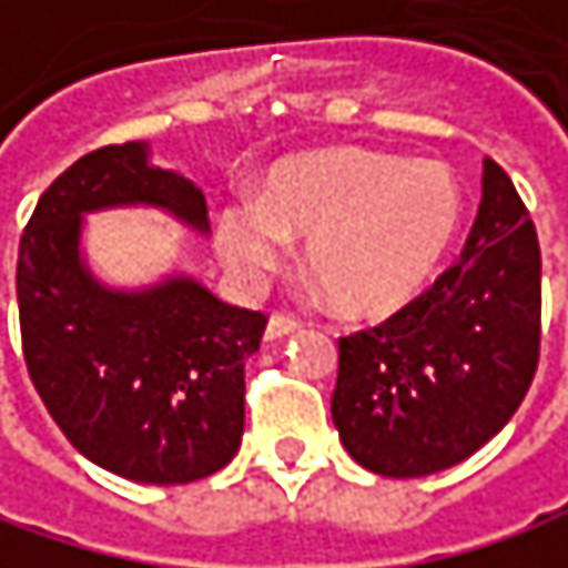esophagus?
Instances as JSON below:
<instances>
[{
  "instance_id": "esophagus-1",
  "label": "esophagus",
  "mask_w": 568,
  "mask_h": 568,
  "mask_svg": "<svg viewBox=\"0 0 568 568\" xmlns=\"http://www.w3.org/2000/svg\"><path fill=\"white\" fill-rule=\"evenodd\" d=\"M296 329H300V320H293V316H286V313H272L268 323H265V339L275 343V339H282V336H293Z\"/></svg>"
}]
</instances>
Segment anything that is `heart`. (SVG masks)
Returning a JSON list of instances; mask_svg holds the SVG:
<instances>
[{
	"mask_svg": "<svg viewBox=\"0 0 568 568\" xmlns=\"http://www.w3.org/2000/svg\"><path fill=\"white\" fill-rule=\"evenodd\" d=\"M466 215L453 165L379 149H320L278 159L258 202L235 199L215 219L222 262L258 282L306 239V272L346 316L399 313L436 278Z\"/></svg>",
	"mask_w": 568,
	"mask_h": 568,
	"instance_id": "b5f03b06",
	"label": "heart"
}]
</instances>
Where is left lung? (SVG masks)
<instances>
[{"label": "left lung", "instance_id": "left-lung-1", "mask_svg": "<svg viewBox=\"0 0 568 568\" xmlns=\"http://www.w3.org/2000/svg\"><path fill=\"white\" fill-rule=\"evenodd\" d=\"M539 239L513 179L483 159L463 258L376 329L339 339L333 423L376 476L443 473L483 449L539 366Z\"/></svg>", "mask_w": 568, "mask_h": 568}]
</instances>
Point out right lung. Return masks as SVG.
I'll return each instance as SVG.
<instances>
[{
	"mask_svg": "<svg viewBox=\"0 0 568 568\" xmlns=\"http://www.w3.org/2000/svg\"><path fill=\"white\" fill-rule=\"evenodd\" d=\"M162 209L209 235L202 189L152 165L149 142L105 145L72 162L39 199L16 268L22 353L65 439L95 466L149 486L219 473L242 443L245 359L265 316L172 272L115 290L89 268V212Z\"/></svg>",
	"mask_w": 568,
	"mask_h": 568,
	"instance_id": "obj_1",
	"label": "right lung"
}]
</instances>
